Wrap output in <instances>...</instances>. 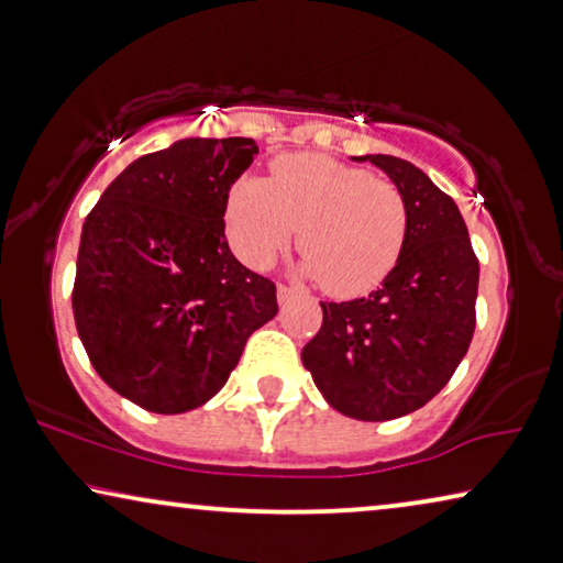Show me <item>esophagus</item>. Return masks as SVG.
<instances>
[{"mask_svg":"<svg viewBox=\"0 0 563 563\" xmlns=\"http://www.w3.org/2000/svg\"><path fill=\"white\" fill-rule=\"evenodd\" d=\"M291 297H295V289L287 287V284H279V287H276V299H279V305H287Z\"/></svg>","mask_w":563,"mask_h":563,"instance_id":"esophagus-1","label":"esophagus"}]
</instances>
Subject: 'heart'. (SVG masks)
<instances>
[{
  "mask_svg": "<svg viewBox=\"0 0 563 563\" xmlns=\"http://www.w3.org/2000/svg\"><path fill=\"white\" fill-rule=\"evenodd\" d=\"M299 272L330 295L355 297L401 256L409 210L394 183L324 154H284L272 177H241L228 195V233L249 266H266L297 235Z\"/></svg>",
  "mask_w": 563,
  "mask_h": 563,
  "instance_id": "obj_1",
  "label": "heart"
}]
</instances>
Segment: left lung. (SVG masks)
<instances>
[{
	"instance_id": "left-lung-1",
	"label": "left lung",
	"mask_w": 563,
	"mask_h": 563,
	"mask_svg": "<svg viewBox=\"0 0 563 563\" xmlns=\"http://www.w3.org/2000/svg\"><path fill=\"white\" fill-rule=\"evenodd\" d=\"M401 190L409 228L383 287L320 301L322 328L301 347L332 409L361 421L406 417L454 376L475 332L479 264L457 202L390 154H365Z\"/></svg>"
}]
</instances>
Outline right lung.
Masks as SVG:
<instances>
[{
    "mask_svg": "<svg viewBox=\"0 0 563 563\" xmlns=\"http://www.w3.org/2000/svg\"><path fill=\"white\" fill-rule=\"evenodd\" d=\"M258 146L180 140L134 159L80 233L73 317L96 373L136 406L183 413L210 401L243 345L279 312L272 279L225 241L228 190Z\"/></svg>",
    "mask_w": 563,
    "mask_h": 563,
    "instance_id": "1",
    "label": "right lung"
}]
</instances>
